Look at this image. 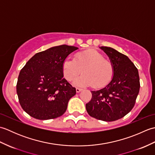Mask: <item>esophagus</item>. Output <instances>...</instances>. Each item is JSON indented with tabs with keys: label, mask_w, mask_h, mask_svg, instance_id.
<instances>
[{
	"label": "esophagus",
	"mask_w": 155,
	"mask_h": 155,
	"mask_svg": "<svg viewBox=\"0 0 155 155\" xmlns=\"http://www.w3.org/2000/svg\"><path fill=\"white\" fill-rule=\"evenodd\" d=\"M81 91H83V89L81 88H76V91H77V93H79V92H81Z\"/></svg>",
	"instance_id": "1"
}]
</instances>
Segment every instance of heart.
<instances>
[{"instance_id": "1", "label": "heart", "mask_w": 155, "mask_h": 155, "mask_svg": "<svg viewBox=\"0 0 155 155\" xmlns=\"http://www.w3.org/2000/svg\"><path fill=\"white\" fill-rule=\"evenodd\" d=\"M64 77L73 80L82 71L84 74L75 79L77 85L93 84L95 88L104 87L110 83L114 74L113 63L95 49L77 52L74 58H67L62 63Z\"/></svg>"}]
</instances>
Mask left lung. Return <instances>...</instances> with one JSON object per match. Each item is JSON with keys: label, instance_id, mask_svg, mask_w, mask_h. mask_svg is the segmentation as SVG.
Returning <instances> with one entry per match:
<instances>
[{"label": "left lung", "instance_id": "obj_1", "mask_svg": "<svg viewBox=\"0 0 155 155\" xmlns=\"http://www.w3.org/2000/svg\"><path fill=\"white\" fill-rule=\"evenodd\" d=\"M100 48L113 63V77L104 88L91 91L92 98L86 104V109L92 117L111 122L124 117L133 109L139 93V75L126 55L110 47Z\"/></svg>", "mask_w": 155, "mask_h": 155}]
</instances>
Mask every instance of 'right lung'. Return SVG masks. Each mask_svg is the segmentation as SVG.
<instances>
[{
	"instance_id": "add662e5",
	"label": "right lung",
	"mask_w": 155,
	"mask_h": 155,
	"mask_svg": "<svg viewBox=\"0 0 155 155\" xmlns=\"http://www.w3.org/2000/svg\"><path fill=\"white\" fill-rule=\"evenodd\" d=\"M78 48L66 45L35 54L20 72L16 93L22 109L39 120L52 119L67 110L76 88L63 78L62 63Z\"/></svg>"
}]
</instances>
